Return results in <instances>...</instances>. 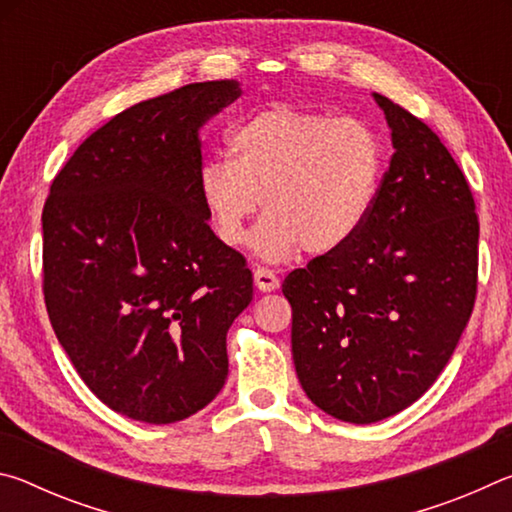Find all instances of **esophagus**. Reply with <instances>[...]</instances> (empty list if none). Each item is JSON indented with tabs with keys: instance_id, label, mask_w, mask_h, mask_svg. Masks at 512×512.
Returning <instances> with one entry per match:
<instances>
[{
	"instance_id": "obj_1",
	"label": "esophagus",
	"mask_w": 512,
	"mask_h": 512,
	"mask_svg": "<svg viewBox=\"0 0 512 512\" xmlns=\"http://www.w3.org/2000/svg\"><path fill=\"white\" fill-rule=\"evenodd\" d=\"M253 275H255V287H257L259 291L271 293V291H275V289H280V277H277V275L271 271V268L257 266L255 271H253Z\"/></svg>"
}]
</instances>
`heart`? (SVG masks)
<instances>
[{
    "label": "heart",
    "mask_w": 512,
    "mask_h": 512,
    "mask_svg": "<svg viewBox=\"0 0 512 512\" xmlns=\"http://www.w3.org/2000/svg\"><path fill=\"white\" fill-rule=\"evenodd\" d=\"M228 146L230 158L205 160L196 180L225 246L244 244L262 201L268 214L250 246L266 262H284L300 248L336 253L375 210L386 149L366 121L275 103L239 121Z\"/></svg>",
    "instance_id": "obj_1"
}]
</instances>
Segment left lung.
Listing matches in <instances>:
<instances>
[{"label": "left lung", "instance_id": "obj_1", "mask_svg": "<svg viewBox=\"0 0 512 512\" xmlns=\"http://www.w3.org/2000/svg\"><path fill=\"white\" fill-rule=\"evenodd\" d=\"M393 158L357 239L282 284L291 350L318 409L370 424L429 391L470 320L479 275L474 196L440 137L375 94Z\"/></svg>", "mask_w": 512, "mask_h": 512}]
</instances>
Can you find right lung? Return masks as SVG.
I'll use <instances>...</instances> for the list:
<instances>
[{"label":"right lung","instance_id":"1","mask_svg":"<svg viewBox=\"0 0 512 512\" xmlns=\"http://www.w3.org/2000/svg\"><path fill=\"white\" fill-rule=\"evenodd\" d=\"M235 79L135 103L56 173L42 210V291L85 386L126 418L169 424L228 377L225 336L253 300L246 257L207 223L198 131Z\"/></svg>","mask_w":512,"mask_h":512}]
</instances>
